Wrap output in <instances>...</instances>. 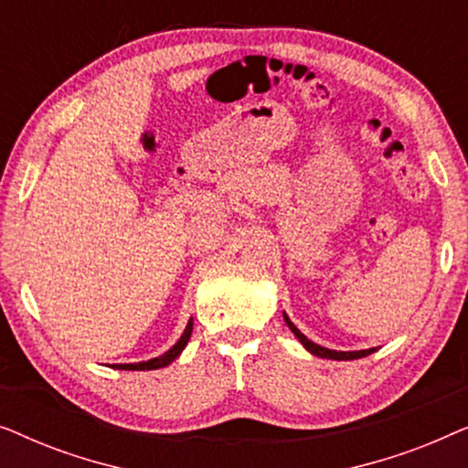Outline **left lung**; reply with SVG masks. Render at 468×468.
Returning <instances> with one entry per match:
<instances>
[{
	"label": "left lung",
	"mask_w": 468,
	"mask_h": 468,
	"mask_svg": "<svg viewBox=\"0 0 468 468\" xmlns=\"http://www.w3.org/2000/svg\"><path fill=\"white\" fill-rule=\"evenodd\" d=\"M283 319H285V324L290 325V330L293 332V335H296L298 341L304 345V349L311 351V354L317 356V357H328V360H357V357H367V356L375 354V351H377L375 347H373V349H360V351H335V349L322 347V345L309 341V338H306V336L303 335V332H300V330L296 328V325H293V324L290 322V317H287L285 313H283Z\"/></svg>",
	"instance_id": "1"
}]
</instances>
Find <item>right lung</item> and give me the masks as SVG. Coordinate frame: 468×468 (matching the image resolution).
I'll return each mask as SVG.
<instances>
[{
	"mask_svg": "<svg viewBox=\"0 0 468 468\" xmlns=\"http://www.w3.org/2000/svg\"><path fill=\"white\" fill-rule=\"evenodd\" d=\"M191 330H194V319H189L187 322V328L181 335V338L172 345V347L162 354L159 357H153V360H146V362H136V364H112V368H119V370H155V368H164L168 367L170 362H175L178 356H181V351L185 349V345L189 343V336H191Z\"/></svg>",
	"mask_w": 468,
	"mask_h": 468,
	"instance_id": "right-lung-1",
	"label": "right lung"
}]
</instances>
